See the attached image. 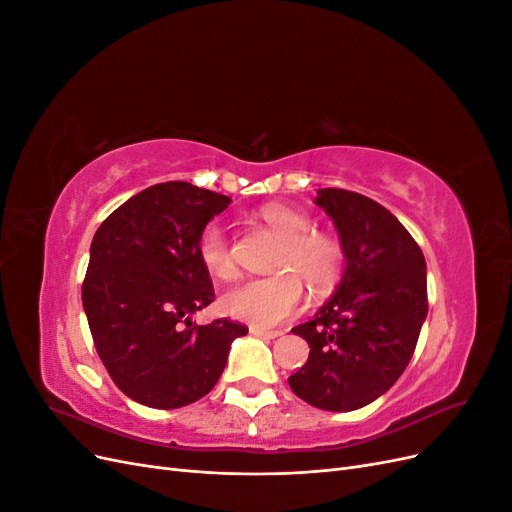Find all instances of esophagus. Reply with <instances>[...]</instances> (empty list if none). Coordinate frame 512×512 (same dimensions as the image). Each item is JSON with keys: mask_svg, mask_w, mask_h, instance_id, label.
Returning <instances> with one entry per match:
<instances>
[{"mask_svg": "<svg viewBox=\"0 0 512 512\" xmlns=\"http://www.w3.org/2000/svg\"><path fill=\"white\" fill-rule=\"evenodd\" d=\"M250 333L256 337H262V339H275L282 335V331H267V329H258V327H250Z\"/></svg>", "mask_w": 512, "mask_h": 512, "instance_id": "esophagus-1", "label": "esophagus"}]
</instances>
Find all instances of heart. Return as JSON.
<instances>
[{
    "instance_id": "1",
    "label": "heart",
    "mask_w": 512,
    "mask_h": 512,
    "mask_svg": "<svg viewBox=\"0 0 512 512\" xmlns=\"http://www.w3.org/2000/svg\"><path fill=\"white\" fill-rule=\"evenodd\" d=\"M260 220L282 239L273 258L277 273L230 288L222 297V309L252 327L275 329L303 307V282L316 294L329 292L339 282L346 254L337 237L312 230L309 215L299 209L267 205L260 209ZM196 254L205 271L218 280L235 277L237 265L222 222L213 220L200 230Z\"/></svg>"
}]
</instances>
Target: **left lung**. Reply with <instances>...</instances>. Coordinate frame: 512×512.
Masks as SVG:
<instances>
[{
    "label": "left lung",
    "mask_w": 512,
    "mask_h": 512,
    "mask_svg": "<svg viewBox=\"0 0 512 512\" xmlns=\"http://www.w3.org/2000/svg\"><path fill=\"white\" fill-rule=\"evenodd\" d=\"M316 205L339 232L346 271L314 320L292 329L309 356L288 384L309 406L350 412L384 395L408 367L427 318V265L404 224L376 200L324 188Z\"/></svg>",
    "instance_id": "obj_1"
}]
</instances>
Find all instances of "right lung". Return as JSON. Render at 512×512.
Masks as SVG:
<instances>
[{"label":"right lung","instance_id":"1","mask_svg":"<svg viewBox=\"0 0 512 512\" xmlns=\"http://www.w3.org/2000/svg\"><path fill=\"white\" fill-rule=\"evenodd\" d=\"M230 198L185 181L138 192L96 230L83 282L91 337L117 389L138 404L173 410L205 397L245 324L190 316L215 292L196 241Z\"/></svg>","mask_w":512,"mask_h":512}]
</instances>
